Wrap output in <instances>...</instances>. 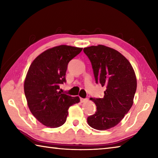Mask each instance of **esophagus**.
Returning a JSON list of instances; mask_svg holds the SVG:
<instances>
[{"label": "esophagus", "instance_id": "esophagus-1", "mask_svg": "<svg viewBox=\"0 0 158 158\" xmlns=\"http://www.w3.org/2000/svg\"><path fill=\"white\" fill-rule=\"evenodd\" d=\"M80 100H81V102H84L88 100V99L87 98H80Z\"/></svg>", "mask_w": 158, "mask_h": 158}]
</instances>
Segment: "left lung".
<instances>
[{"mask_svg":"<svg viewBox=\"0 0 158 158\" xmlns=\"http://www.w3.org/2000/svg\"><path fill=\"white\" fill-rule=\"evenodd\" d=\"M91 63L96 84L105 86L102 98H90L97 106L88 117L90 127L106 130L121 121L133 105L137 79L130 63L121 53L99 44L84 49Z\"/></svg>","mask_w":158,"mask_h":158,"instance_id":"obj_1","label":"left lung"}]
</instances>
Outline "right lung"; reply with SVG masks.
<instances>
[{"label":"right lung","instance_id":"obj_1","mask_svg":"<svg viewBox=\"0 0 158 158\" xmlns=\"http://www.w3.org/2000/svg\"><path fill=\"white\" fill-rule=\"evenodd\" d=\"M82 48L60 45L40 54L26 74L24 93L32 114L45 126L60 127L66 121L68 109L79 102V98L59 91L60 84L66 82L68 63Z\"/></svg>","mask_w":158,"mask_h":158}]
</instances>
